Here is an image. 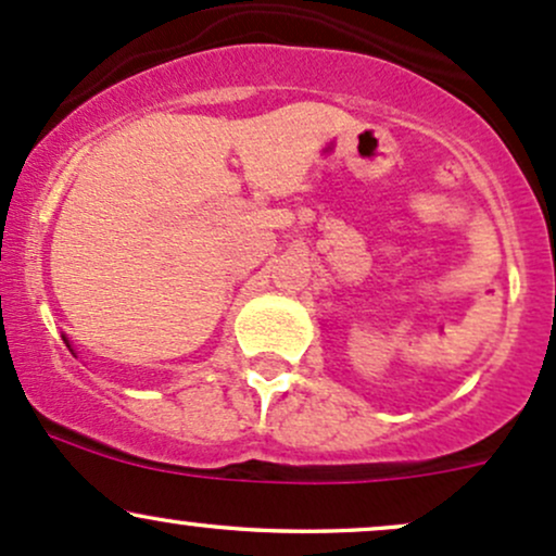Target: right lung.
<instances>
[{"instance_id":"add662e5","label":"right lung","mask_w":556,"mask_h":556,"mask_svg":"<svg viewBox=\"0 0 556 556\" xmlns=\"http://www.w3.org/2000/svg\"><path fill=\"white\" fill-rule=\"evenodd\" d=\"M63 342H65V348H68L71 352H74V348H71V342H68V337H63ZM74 355H76V352H74Z\"/></svg>"}]
</instances>
